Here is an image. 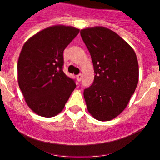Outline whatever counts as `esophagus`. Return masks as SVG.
Returning a JSON list of instances; mask_svg holds the SVG:
<instances>
[{
    "label": "esophagus",
    "instance_id": "obj_1",
    "mask_svg": "<svg viewBox=\"0 0 160 160\" xmlns=\"http://www.w3.org/2000/svg\"><path fill=\"white\" fill-rule=\"evenodd\" d=\"M82 73H79V74H78L77 75V80L78 82H80L82 80Z\"/></svg>",
    "mask_w": 160,
    "mask_h": 160
}]
</instances>
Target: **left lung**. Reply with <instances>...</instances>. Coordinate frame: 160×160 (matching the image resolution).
Listing matches in <instances>:
<instances>
[{"label": "left lung", "mask_w": 160, "mask_h": 160, "mask_svg": "<svg viewBox=\"0 0 160 160\" xmlns=\"http://www.w3.org/2000/svg\"><path fill=\"white\" fill-rule=\"evenodd\" d=\"M95 75L83 95L87 110L99 121L116 118L127 107L138 82L134 49L119 35L102 26L82 29Z\"/></svg>", "instance_id": "obj_1"}]
</instances>
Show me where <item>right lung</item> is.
Here are the masks:
<instances>
[{"instance_id":"obj_1","label":"right lung","mask_w":160,"mask_h":160,"mask_svg":"<svg viewBox=\"0 0 160 160\" xmlns=\"http://www.w3.org/2000/svg\"><path fill=\"white\" fill-rule=\"evenodd\" d=\"M78 32L72 26L53 25L24 44L18 62V85L28 107L40 116L58 114L75 89L73 79L62 70L63 51Z\"/></svg>"}]
</instances>
